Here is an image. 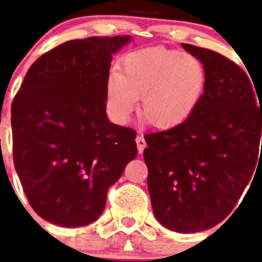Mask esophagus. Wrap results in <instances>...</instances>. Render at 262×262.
I'll return each mask as SVG.
<instances>
[{"label": "esophagus", "mask_w": 262, "mask_h": 262, "mask_svg": "<svg viewBox=\"0 0 262 262\" xmlns=\"http://www.w3.org/2000/svg\"><path fill=\"white\" fill-rule=\"evenodd\" d=\"M136 144H137V149H139L140 154L144 151V148L147 147V143H145V140H144V137H141V136H137V137H136Z\"/></svg>", "instance_id": "obj_1"}]
</instances>
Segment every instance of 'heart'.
Here are the masks:
<instances>
[{"mask_svg":"<svg viewBox=\"0 0 262 262\" xmlns=\"http://www.w3.org/2000/svg\"><path fill=\"white\" fill-rule=\"evenodd\" d=\"M205 87V68L195 55L148 47L125 55L121 72H110L104 87L106 107L115 122L126 123L141 95V115L154 126L171 129L194 113Z\"/></svg>","mask_w":262,"mask_h":262,"instance_id":"1","label":"heart"}]
</instances>
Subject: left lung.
I'll use <instances>...</instances> for the list:
<instances>
[{
	"label": "left lung",
	"instance_id": "8db88e82",
	"mask_svg": "<svg viewBox=\"0 0 262 262\" xmlns=\"http://www.w3.org/2000/svg\"><path fill=\"white\" fill-rule=\"evenodd\" d=\"M182 47L205 68L203 100L183 123L145 136L144 160L158 222L189 234L226 219L258 168L262 92L219 53Z\"/></svg>",
	"mask_w": 262,
	"mask_h": 262
}]
</instances>
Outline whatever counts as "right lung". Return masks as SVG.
<instances>
[{"label":"right lung","mask_w":262,"mask_h":262,"mask_svg":"<svg viewBox=\"0 0 262 262\" xmlns=\"http://www.w3.org/2000/svg\"><path fill=\"white\" fill-rule=\"evenodd\" d=\"M132 36L69 40L35 61L12 103L13 162L31 207L62 227L102 215L107 190L137 156L136 132L110 122L113 55Z\"/></svg>","instance_id":"obj_1"}]
</instances>
